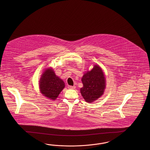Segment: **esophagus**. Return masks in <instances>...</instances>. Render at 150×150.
Wrapping results in <instances>:
<instances>
[{
	"label": "esophagus",
	"mask_w": 150,
	"mask_h": 150,
	"mask_svg": "<svg viewBox=\"0 0 150 150\" xmlns=\"http://www.w3.org/2000/svg\"><path fill=\"white\" fill-rule=\"evenodd\" d=\"M69 89H75V86H68Z\"/></svg>",
	"instance_id": "esophagus-1"
}]
</instances>
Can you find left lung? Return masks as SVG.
Wrapping results in <instances>:
<instances>
[{
  "mask_svg": "<svg viewBox=\"0 0 150 150\" xmlns=\"http://www.w3.org/2000/svg\"><path fill=\"white\" fill-rule=\"evenodd\" d=\"M83 87L80 92L86 102L92 103L103 94L105 88V79L102 69L95 65L90 71H87L82 77Z\"/></svg>",
  "mask_w": 150,
  "mask_h": 150,
  "instance_id": "1",
  "label": "left lung"
}]
</instances>
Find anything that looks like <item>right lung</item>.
Here are the masks:
<instances>
[{"instance_id":"right-lung-1","label":"right lung","mask_w":150,"mask_h":150,"mask_svg":"<svg viewBox=\"0 0 150 150\" xmlns=\"http://www.w3.org/2000/svg\"><path fill=\"white\" fill-rule=\"evenodd\" d=\"M64 87L63 81L55 75L52 69H47L43 73L40 80V90L44 96L56 100Z\"/></svg>"}]
</instances>
